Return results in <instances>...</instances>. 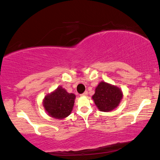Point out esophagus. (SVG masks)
Wrapping results in <instances>:
<instances>
[{
    "label": "esophagus",
    "mask_w": 160,
    "mask_h": 160,
    "mask_svg": "<svg viewBox=\"0 0 160 160\" xmlns=\"http://www.w3.org/2000/svg\"><path fill=\"white\" fill-rule=\"evenodd\" d=\"M87 95H88V92H87V91H85L83 93L80 94L81 96H87Z\"/></svg>",
    "instance_id": "34e87169"
}]
</instances>
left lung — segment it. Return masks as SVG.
<instances>
[{
    "instance_id": "8db88e82",
    "label": "left lung",
    "mask_w": 160,
    "mask_h": 160,
    "mask_svg": "<svg viewBox=\"0 0 160 160\" xmlns=\"http://www.w3.org/2000/svg\"><path fill=\"white\" fill-rule=\"evenodd\" d=\"M122 96L118 87L102 81L96 88L92 98L101 112H110L118 107Z\"/></svg>"
}]
</instances>
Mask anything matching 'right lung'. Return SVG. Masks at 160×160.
Listing matches in <instances>:
<instances>
[{
    "label": "right lung",
    "mask_w": 160,
    "mask_h": 160,
    "mask_svg": "<svg viewBox=\"0 0 160 160\" xmlns=\"http://www.w3.org/2000/svg\"><path fill=\"white\" fill-rule=\"evenodd\" d=\"M75 97V94L69 93L60 86L45 96L42 103L49 116L56 119H64L72 111Z\"/></svg>",
    "instance_id": "1"
}]
</instances>
